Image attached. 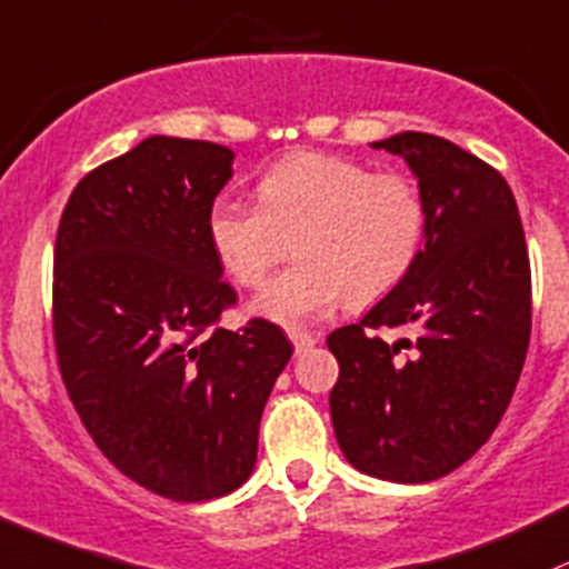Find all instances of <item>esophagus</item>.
Here are the masks:
<instances>
[{
	"label": "esophagus",
	"mask_w": 569,
	"mask_h": 569,
	"mask_svg": "<svg viewBox=\"0 0 569 569\" xmlns=\"http://www.w3.org/2000/svg\"><path fill=\"white\" fill-rule=\"evenodd\" d=\"M287 336H290V341L296 345V352H303L317 345V339L309 331H296V328H292V331H287Z\"/></svg>",
	"instance_id": "obj_1"
}]
</instances>
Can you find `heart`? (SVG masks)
I'll return each instance as SVG.
<instances>
[{
	"label": "heart",
	"mask_w": 569,
	"mask_h": 569,
	"mask_svg": "<svg viewBox=\"0 0 569 569\" xmlns=\"http://www.w3.org/2000/svg\"><path fill=\"white\" fill-rule=\"evenodd\" d=\"M260 203L217 198L206 233L219 266L241 287H260L298 236L301 266L273 279L254 315L301 326L345 301L363 309L399 290L418 266L429 206L412 179L371 173L363 162L296 151L260 176Z\"/></svg>",
	"instance_id": "1"
}]
</instances>
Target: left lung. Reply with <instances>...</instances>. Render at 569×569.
Listing matches in <instances>:
<instances>
[{
    "label": "left lung",
    "mask_w": 569,
    "mask_h": 569,
    "mask_svg": "<svg viewBox=\"0 0 569 569\" xmlns=\"http://www.w3.org/2000/svg\"><path fill=\"white\" fill-rule=\"evenodd\" d=\"M371 149L405 157L429 233L407 282L328 336L331 420L360 472L429 482L478 453L510 405L531 331L527 238L502 173L450 140L399 132ZM377 327H409L416 341L388 346Z\"/></svg>",
    "instance_id": "left-lung-1"
}]
</instances>
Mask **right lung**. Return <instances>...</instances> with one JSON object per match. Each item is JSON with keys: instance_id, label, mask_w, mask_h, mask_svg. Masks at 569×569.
Returning <instances> with one entry per match:
<instances>
[{"instance_id": "right-lung-1", "label": "right lung", "mask_w": 569, "mask_h": 569, "mask_svg": "<svg viewBox=\"0 0 569 569\" xmlns=\"http://www.w3.org/2000/svg\"><path fill=\"white\" fill-rule=\"evenodd\" d=\"M233 151L151 136L78 181L53 249V341L83 426L119 472L206 502L247 482L282 328H217L236 303L206 217Z\"/></svg>"}]
</instances>
